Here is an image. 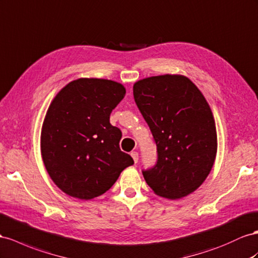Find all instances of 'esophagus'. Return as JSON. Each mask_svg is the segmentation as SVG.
<instances>
[{
	"label": "esophagus",
	"instance_id": "esophagus-1",
	"mask_svg": "<svg viewBox=\"0 0 258 258\" xmlns=\"http://www.w3.org/2000/svg\"><path fill=\"white\" fill-rule=\"evenodd\" d=\"M131 156H132V158H134L135 163L137 164V163H138V161H139V153H138V152H136V151L131 152Z\"/></svg>",
	"mask_w": 258,
	"mask_h": 258
}]
</instances>
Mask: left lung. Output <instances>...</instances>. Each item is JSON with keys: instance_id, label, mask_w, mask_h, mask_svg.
<instances>
[{"instance_id": "left-lung-1", "label": "left lung", "mask_w": 258, "mask_h": 258, "mask_svg": "<svg viewBox=\"0 0 258 258\" xmlns=\"http://www.w3.org/2000/svg\"><path fill=\"white\" fill-rule=\"evenodd\" d=\"M137 106L156 144V164L142 169L157 196L176 200L207 178L217 152V135L205 97L184 76L164 75L135 83Z\"/></svg>"}]
</instances>
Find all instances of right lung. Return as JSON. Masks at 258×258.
<instances>
[{"label":"right lung","mask_w":258,"mask_h":258,"mask_svg":"<svg viewBox=\"0 0 258 258\" xmlns=\"http://www.w3.org/2000/svg\"><path fill=\"white\" fill-rule=\"evenodd\" d=\"M124 93L118 82L81 78L62 88L48 107L41 153L51 179L68 196L100 197L134 164L119 148L120 129L109 122Z\"/></svg>","instance_id":"1"}]
</instances>
